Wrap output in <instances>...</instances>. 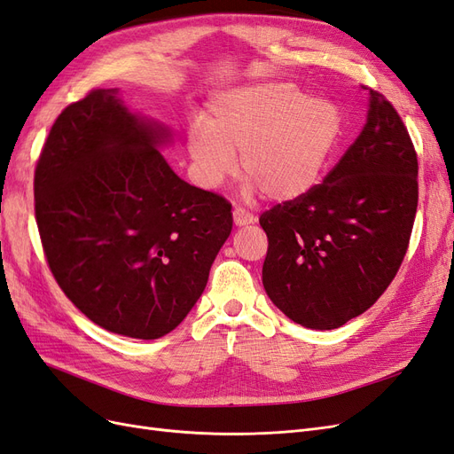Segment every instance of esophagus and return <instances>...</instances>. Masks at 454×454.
I'll return each instance as SVG.
<instances>
[{
    "instance_id": "34e87169",
    "label": "esophagus",
    "mask_w": 454,
    "mask_h": 454,
    "mask_svg": "<svg viewBox=\"0 0 454 454\" xmlns=\"http://www.w3.org/2000/svg\"><path fill=\"white\" fill-rule=\"evenodd\" d=\"M232 219H235V225H239V227L250 225V223L255 222L254 214H250L248 210H244V208H235V210H232Z\"/></svg>"
}]
</instances>
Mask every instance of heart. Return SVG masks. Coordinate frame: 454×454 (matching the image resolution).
<instances>
[{
	"label": "heart",
	"instance_id": "heart-1",
	"mask_svg": "<svg viewBox=\"0 0 454 454\" xmlns=\"http://www.w3.org/2000/svg\"><path fill=\"white\" fill-rule=\"evenodd\" d=\"M342 130L339 109L307 98L287 83H265L217 94L204 121L185 132L193 174L204 189H217L237 170L248 195L294 200L318 184Z\"/></svg>",
	"mask_w": 454,
	"mask_h": 454
}]
</instances>
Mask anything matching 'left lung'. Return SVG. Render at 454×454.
Segmentation results:
<instances>
[{
    "instance_id": "left-lung-1",
    "label": "left lung",
    "mask_w": 454,
    "mask_h": 454,
    "mask_svg": "<svg viewBox=\"0 0 454 454\" xmlns=\"http://www.w3.org/2000/svg\"><path fill=\"white\" fill-rule=\"evenodd\" d=\"M417 174L400 114L369 89L365 127L324 182L259 217L269 239L263 286L272 303L310 329L340 327L373 305L409 248Z\"/></svg>"
}]
</instances>
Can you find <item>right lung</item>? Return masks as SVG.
I'll return each mask as SVG.
<instances>
[{
  "label": "right lung",
  "instance_id": "1",
  "mask_svg": "<svg viewBox=\"0 0 454 454\" xmlns=\"http://www.w3.org/2000/svg\"><path fill=\"white\" fill-rule=\"evenodd\" d=\"M168 132L92 89L62 109L34 176L47 265L89 320L159 339L195 307L232 229L231 202L180 180L155 149Z\"/></svg>",
  "mask_w": 454,
  "mask_h": 454
}]
</instances>
